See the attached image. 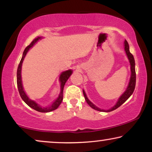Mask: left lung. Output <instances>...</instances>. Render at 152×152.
Wrapping results in <instances>:
<instances>
[{"label": "left lung", "instance_id": "8db88e82", "mask_svg": "<svg viewBox=\"0 0 152 152\" xmlns=\"http://www.w3.org/2000/svg\"><path fill=\"white\" fill-rule=\"evenodd\" d=\"M124 50H125V52L126 53V55H127V57H128V59H129V62L131 64V71H132L130 82H129V84L127 88H126L125 92H124L123 94L122 95V96L120 97L119 99H118V102L116 103V104L113 107H112L111 109H110L109 110H107V111H105V110L100 109H99V108H97V107H95V106L91 102L89 101V99L87 98L86 93H85L84 91H83V93H84L85 99H86V102L88 103V104L90 106L91 108H93V109L97 110V111H105V112H109V111H113V110L118 109V108L120 107L122 104L125 102L126 101V99H127L131 95H132V93H134L135 86H136V70H135V60H134V56H133L132 54L130 53L129 46L128 42L126 40H125V41H124Z\"/></svg>", "mask_w": 152, "mask_h": 152}]
</instances>
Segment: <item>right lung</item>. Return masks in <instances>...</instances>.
Wrapping results in <instances>:
<instances>
[{"label": "right lung", "instance_id": "obj_1", "mask_svg": "<svg viewBox=\"0 0 152 152\" xmlns=\"http://www.w3.org/2000/svg\"><path fill=\"white\" fill-rule=\"evenodd\" d=\"M41 37H37V38H35L34 40H33L31 43L29 45H28L25 49V50L23 52V57L20 59V61L19 64H18V69H17V79H16V81H17V86H18V92H19V94L21 97V98L25 102H26L27 104H28L29 107L32 108L33 109L36 110L37 111L39 112H43V113H47V112H50L52 111H54L56 109H57L58 107L60 105V104L61 103L62 100H63V91H64V85H65L66 81L68 80V79L69 78V77L70 76V75L72 74V70H66V71H64L62 72L60 75V82H61V92H60V94L58 97V98L56 99V101H55L53 104H52L50 107H41L40 106L37 104L34 101L31 100L28 98V97L27 96L26 93L24 92L23 91V88L22 86V82H21V75H20V72H21V66H22V63L23 61V59L25 57H26L27 53L29 50V49L31 47H32L35 43L37 42L39 39H40Z\"/></svg>", "mask_w": 152, "mask_h": 152}]
</instances>
